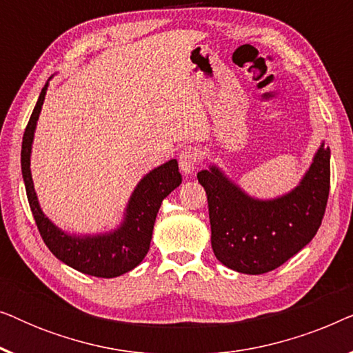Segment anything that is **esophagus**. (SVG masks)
<instances>
[{"label":"esophagus","mask_w":353,"mask_h":353,"mask_svg":"<svg viewBox=\"0 0 353 353\" xmlns=\"http://www.w3.org/2000/svg\"><path fill=\"white\" fill-rule=\"evenodd\" d=\"M197 162H199V154H197L196 149L185 148L180 152V170L185 173V175H191V173L194 172Z\"/></svg>","instance_id":"1"}]
</instances>
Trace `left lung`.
Instances as JSON below:
<instances>
[{
	"mask_svg": "<svg viewBox=\"0 0 353 353\" xmlns=\"http://www.w3.org/2000/svg\"><path fill=\"white\" fill-rule=\"evenodd\" d=\"M330 148L321 143L301 183L274 199H255L216 165L197 173L209 202L212 249L225 267L262 274L313 239L330 196Z\"/></svg>",
	"mask_w": 353,
	"mask_h": 353,
	"instance_id": "1",
	"label": "left lung"
}]
</instances>
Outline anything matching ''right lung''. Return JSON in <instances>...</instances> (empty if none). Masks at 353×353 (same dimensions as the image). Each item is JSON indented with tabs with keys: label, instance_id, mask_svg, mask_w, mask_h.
Wrapping results in <instances>:
<instances>
[{
	"label": "right lung",
	"instance_id": "right-lung-1",
	"mask_svg": "<svg viewBox=\"0 0 353 353\" xmlns=\"http://www.w3.org/2000/svg\"><path fill=\"white\" fill-rule=\"evenodd\" d=\"M50 80L43 86L22 139V176L33 219H35L38 231H40L48 249L61 262L69 265L77 272L91 274V276H120V274L138 267L146 257L149 245H151L154 223H156V216L162 201L181 185L178 162L176 159H172L141 178V181L138 183L130 196L123 221L115 230L101 234H70L57 228L43 214L35 188H33L30 172L32 143Z\"/></svg>",
	"mask_w": 353,
	"mask_h": 353
}]
</instances>
